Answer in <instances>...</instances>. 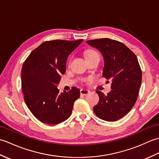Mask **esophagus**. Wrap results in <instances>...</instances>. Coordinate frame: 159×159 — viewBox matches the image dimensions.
Listing matches in <instances>:
<instances>
[{
  "mask_svg": "<svg viewBox=\"0 0 159 159\" xmlns=\"http://www.w3.org/2000/svg\"><path fill=\"white\" fill-rule=\"evenodd\" d=\"M80 93L81 95H87V94H88L89 93V90H87V89H80Z\"/></svg>",
  "mask_w": 159,
  "mask_h": 159,
  "instance_id": "obj_1",
  "label": "esophagus"
}]
</instances>
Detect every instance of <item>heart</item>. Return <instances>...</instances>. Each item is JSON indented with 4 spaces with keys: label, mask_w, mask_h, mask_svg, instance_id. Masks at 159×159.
I'll return each mask as SVG.
<instances>
[{
    "label": "heart",
    "mask_w": 159,
    "mask_h": 159,
    "mask_svg": "<svg viewBox=\"0 0 159 159\" xmlns=\"http://www.w3.org/2000/svg\"><path fill=\"white\" fill-rule=\"evenodd\" d=\"M98 55V54L97 52H96L95 50H87V51H86L85 53L86 59L89 58V57H92L93 55ZM68 63H70V61L68 62Z\"/></svg>",
    "instance_id": "1"
}]
</instances>
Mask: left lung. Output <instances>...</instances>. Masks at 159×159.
<instances>
[{"label": "left lung", "instance_id": "obj_1", "mask_svg": "<svg viewBox=\"0 0 159 159\" xmlns=\"http://www.w3.org/2000/svg\"><path fill=\"white\" fill-rule=\"evenodd\" d=\"M86 42L102 53V76L111 80L112 89L107 95L96 91L99 102L93 107L94 113L105 121L120 120L134 105L141 87L142 73L137 57L123 43L114 39L102 38Z\"/></svg>", "mask_w": 159, "mask_h": 159}]
</instances>
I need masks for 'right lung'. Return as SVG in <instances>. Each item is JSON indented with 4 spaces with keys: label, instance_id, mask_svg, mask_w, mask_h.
Masks as SVG:
<instances>
[{
    "label": "right lung",
    "instance_id": "1",
    "mask_svg": "<svg viewBox=\"0 0 159 159\" xmlns=\"http://www.w3.org/2000/svg\"><path fill=\"white\" fill-rule=\"evenodd\" d=\"M83 39H56L43 42L23 63L22 89L25 102L37 119L47 124H58L68 118L80 90L75 87L59 93L57 87L66 72L67 57Z\"/></svg>",
    "mask_w": 159,
    "mask_h": 159
}]
</instances>
